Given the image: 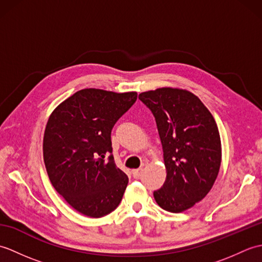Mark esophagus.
<instances>
[{
    "label": "esophagus",
    "mask_w": 262,
    "mask_h": 262,
    "mask_svg": "<svg viewBox=\"0 0 262 262\" xmlns=\"http://www.w3.org/2000/svg\"><path fill=\"white\" fill-rule=\"evenodd\" d=\"M143 170L142 169H136V170H133V177L135 178V179H138V178L141 177Z\"/></svg>",
    "instance_id": "obj_1"
}]
</instances>
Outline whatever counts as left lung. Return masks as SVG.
<instances>
[{"instance_id":"obj_1","label":"left lung","mask_w":262,"mask_h":262,"mask_svg":"<svg viewBox=\"0 0 262 262\" xmlns=\"http://www.w3.org/2000/svg\"><path fill=\"white\" fill-rule=\"evenodd\" d=\"M138 99L152 111L163 148L166 178L154 198L164 210L181 213L205 198L219 174V128L205 104L187 90L160 88Z\"/></svg>"}]
</instances>
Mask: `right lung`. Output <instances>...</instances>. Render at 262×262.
I'll use <instances>...</instances> for the list:
<instances>
[{
    "mask_svg": "<svg viewBox=\"0 0 262 262\" xmlns=\"http://www.w3.org/2000/svg\"><path fill=\"white\" fill-rule=\"evenodd\" d=\"M136 99V92L83 89L49 117L42 144L49 180L83 215L102 217L121 202L128 177L111 154V130Z\"/></svg>",
    "mask_w": 262,
    "mask_h": 262,
    "instance_id": "right-lung-1",
    "label": "right lung"
}]
</instances>
